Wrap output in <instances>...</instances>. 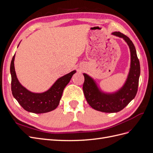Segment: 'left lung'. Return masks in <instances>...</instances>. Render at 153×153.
Returning a JSON list of instances; mask_svg holds the SVG:
<instances>
[{
	"label": "left lung",
	"instance_id": "1",
	"mask_svg": "<svg viewBox=\"0 0 153 153\" xmlns=\"http://www.w3.org/2000/svg\"><path fill=\"white\" fill-rule=\"evenodd\" d=\"M112 34L123 38L128 44L130 50V68L123 85L115 92H106L101 89L91 76L86 73H83L85 78L83 91L87 103L94 110L106 113L119 112L135 98L140 74L139 60L132 41L128 37L119 32H114Z\"/></svg>",
	"mask_w": 153,
	"mask_h": 153
}]
</instances>
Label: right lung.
<instances>
[{"label":"right lung","instance_id":"1","mask_svg":"<svg viewBox=\"0 0 153 153\" xmlns=\"http://www.w3.org/2000/svg\"><path fill=\"white\" fill-rule=\"evenodd\" d=\"M15 57V54L12 59L10 66L11 91L14 98L27 112L43 114L55 110L59 104L64 88L70 81L76 71H72L58 78L47 91L39 93L33 92L27 89L18 80L14 64Z\"/></svg>","mask_w":153,"mask_h":153}]
</instances>
